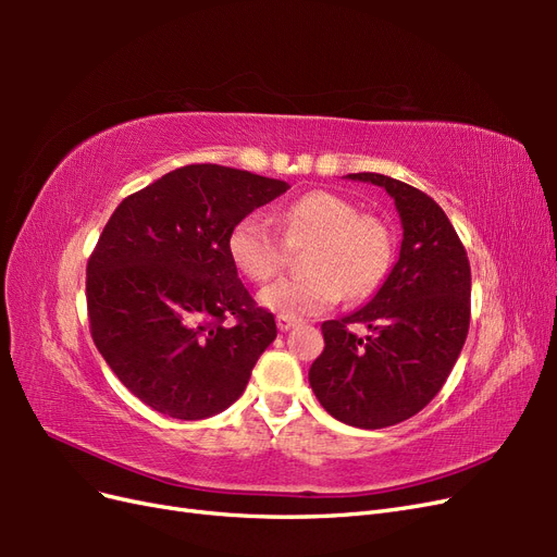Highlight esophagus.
<instances>
[{
    "instance_id": "34e87169",
    "label": "esophagus",
    "mask_w": 557,
    "mask_h": 557,
    "mask_svg": "<svg viewBox=\"0 0 557 557\" xmlns=\"http://www.w3.org/2000/svg\"><path fill=\"white\" fill-rule=\"evenodd\" d=\"M297 323H299L297 318H290V315H276V325H278V330H281V332H288V330H293Z\"/></svg>"
}]
</instances>
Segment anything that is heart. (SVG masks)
Wrapping results in <instances>:
<instances>
[{"mask_svg":"<svg viewBox=\"0 0 557 557\" xmlns=\"http://www.w3.org/2000/svg\"><path fill=\"white\" fill-rule=\"evenodd\" d=\"M282 242L260 213H248L230 230L227 252L244 276L264 283L288 260V248L309 244L301 258L307 274L281 278L260 293V305L281 315L323 313L348 293L367 297L393 262V237L372 213H358L350 199L313 190L276 213Z\"/></svg>","mask_w":557,"mask_h":557,"instance_id":"1","label":"heart"}]
</instances>
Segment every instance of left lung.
Returning a JSON list of instances; mask_svg holds the SVG:
<instances>
[{"label": "left lung", "mask_w": 557, "mask_h": 557, "mask_svg": "<svg viewBox=\"0 0 557 557\" xmlns=\"http://www.w3.org/2000/svg\"><path fill=\"white\" fill-rule=\"evenodd\" d=\"M381 185L401 221L399 260L367 305L325 320V350L309 369L323 409L346 425L381 430L425 409L458 362L469 332L467 250L436 201L383 174H348ZM350 324H364L360 337Z\"/></svg>", "instance_id": "left-lung-1"}]
</instances>
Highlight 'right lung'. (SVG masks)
Returning <instances> with one entry per match:
<instances>
[{"label": "right lung", "mask_w": 557, "mask_h": 557, "mask_svg": "<svg viewBox=\"0 0 557 557\" xmlns=\"http://www.w3.org/2000/svg\"><path fill=\"white\" fill-rule=\"evenodd\" d=\"M288 188L232 166L188 164L125 197L109 218L88 260L90 334L150 409L199 420L246 391L276 323L239 281L227 237Z\"/></svg>", "instance_id": "1"}]
</instances>
